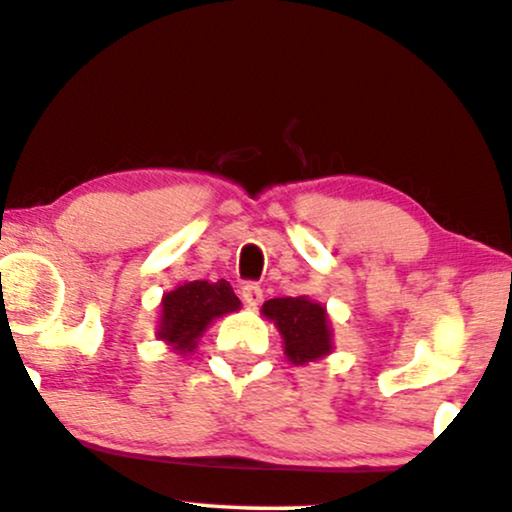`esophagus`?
<instances>
[{
	"mask_svg": "<svg viewBox=\"0 0 512 512\" xmlns=\"http://www.w3.org/2000/svg\"><path fill=\"white\" fill-rule=\"evenodd\" d=\"M241 295H243V302L252 309L262 302V288L257 286V283H245V286L241 288Z\"/></svg>",
	"mask_w": 512,
	"mask_h": 512,
	"instance_id": "1",
	"label": "esophagus"
}]
</instances>
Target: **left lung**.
Masks as SVG:
<instances>
[{"instance_id":"left-lung-1","label":"left lung","mask_w":512,"mask_h":512,"mask_svg":"<svg viewBox=\"0 0 512 512\" xmlns=\"http://www.w3.org/2000/svg\"><path fill=\"white\" fill-rule=\"evenodd\" d=\"M262 314L281 333L290 364L302 366L333 352V331L326 307L300 297H274L262 304Z\"/></svg>"}]
</instances>
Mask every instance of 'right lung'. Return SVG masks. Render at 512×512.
I'll list each match as a JSON object with an SVG mask.
<instances>
[{"instance_id": "right-lung-1", "label": "right lung", "mask_w": 512, "mask_h": 512, "mask_svg": "<svg viewBox=\"0 0 512 512\" xmlns=\"http://www.w3.org/2000/svg\"><path fill=\"white\" fill-rule=\"evenodd\" d=\"M238 309L241 300L224 278L217 283L189 281L163 295L158 340L167 342L174 352L189 354L212 321Z\"/></svg>"}]
</instances>
